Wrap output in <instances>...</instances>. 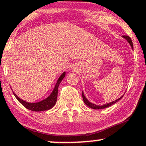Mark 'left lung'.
<instances>
[{"label": "left lung", "mask_w": 146, "mask_h": 146, "mask_svg": "<svg viewBox=\"0 0 146 146\" xmlns=\"http://www.w3.org/2000/svg\"><path fill=\"white\" fill-rule=\"evenodd\" d=\"M122 37L123 38H125L126 40H127V42H128V43L129 44L130 46H131V49H132V50H134V47H133V43H132V41H131V38H130L128 36H122ZM82 99H83V101H84V103H85V104H86V105H87V106L90 107V108H92V109H96H96H97V110L98 109H103V108H108V107H109V106H110L113 105V104H114L117 103V101L120 100V99L122 98V96H123V95H122V96H121L120 97L118 98V99H116V100H115V101H111V102H110V103H107V104H103V105H96V104H93V103L90 102V101H89L88 99H87V98L85 97V94H84L83 91H82Z\"/></svg>", "instance_id": "1"}]
</instances>
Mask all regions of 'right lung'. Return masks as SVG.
<instances>
[{
    "mask_svg": "<svg viewBox=\"0 0 146 146\" xmlns=\"http://www.w3.org/2000/svg\"><path fill=\"white\" fill-rule=\"evenodd\" d=\"M66 76V72L64 71L62 74L59 76V79L57 80V82H56V85L54 86V88L52 92V93L47 96V98L43 100L38 101V102L36 103H31V102H27V101L22 100L20 99L17 95L13 91V94L15 95V97L17 98L18 101L24 106L25 108H27V109L32 110V111H44V110H48L51 108H52L55 105L56 102V99H57V94H58V87H59V84L61 83V82L62 81V80L64 79V77Z\"/></svg>",
    "mask_w": 146,
    "mask_h": 146,
    "instance_id": "obj_1",
    "label": "right lung"
}]
</instances>
